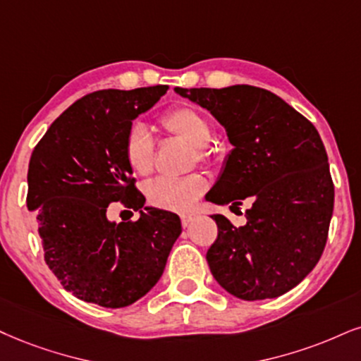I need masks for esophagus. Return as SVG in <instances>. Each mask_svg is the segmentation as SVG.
I'll return each instance as SVG.
<instances>
[{
  "label": "esophagus",
  "mask_w": 361,
  "mask_h": 361,
  "mask_svg": "<svg viewBox=\"0 0 361 361\" xmlns=\"http://www.w3.org/2000/svg\"><path fill=\"white\" fill-rule=\"evenodd\" d=\"M195 216L194 212H184V214H180V221H182V226H184V228H188V226H190L194 222V219H195Z\"/></svg>",
  "instance_id": "esophagus-1"
}]
</instances>
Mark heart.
Masks as SVG:
<instances>
[{
  "label": "heart",
  "instance_id": "heart-1",
  "mask_svg": "<svg viewBox=\"0 0 361 361\" xmlns=\"http://www.w3.org/2000/svg\"><path fill=\"white\" fill-rule=\"evenodd\" d=\"M162 126L173 137L190 145L195 159L204 160L206 149L212 140V130L207 118L189 106H179L162 117ZM123 157L127 166L137 176H149L154 169V139L144 123L135 122L128 128ZM206 179L201 173L184 177V179H157L147 188V199L152 206L166 211L184 212L192 206L206 190Z\"/></svg>",
  "mask_w": 361,
  "mask_h": 361
}]
</instances>
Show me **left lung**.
<instances>
[{"mask_svg": "<svg viewBox=\"0 0 361 361\" xmlns=\"http://www.w3.org/2000/svg\"><path fill=\"white\" fill-rule=\"evenodd\" d=\"M173 90L209 110L233 145L207 201L231 211L252 202L241 228L212 214L219 229L206 255L212 276L246 301L284 295L313 271L328 239L335 188L322 137L264 88Z\"/></svg>", "mask_w": 361, "mask_h": 361, "instance_id": "1", "label": "left lung"}]
</instances>
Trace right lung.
I'll use <instances>...</instances> for the list:
<instances>
[{"instance_id": "right-lung-1", "label": "right lung", "mask_w": 361, "mask_h": 361, "mask_svg": "<svg viewBox=\"0 0 361 361\" xmlns=\"http://www.w3.org/2000/svg\"><path fill=\"white\" fill-rule=\"evenodd\" d=\"M167 85L99 90L70 105L35 147L28 166L30 212H37L44 261L66 291L104 308L135 303L155 286L182 233L179 216L144 206L123 144L132 122ZM140 211L109 221L110 202Z\"/></svg>"}]
</instances>
